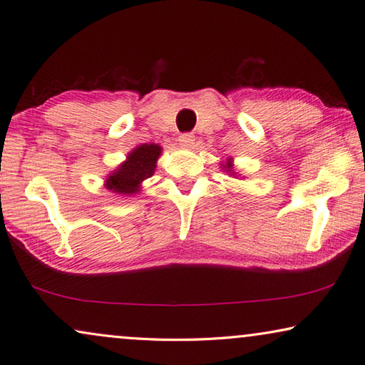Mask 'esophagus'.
I'll return each mask as SVG.
<instances>
[{
  "label": "esophagus",
  "instance_id": "obj_1",
  "mask_svg": "<svg viewBox=\"0 0 365 365\" xmlns=\"http://www.w3.org/2000/svg\"><path fill=\"white\" fill-rule=\"evenodd\" d=\"M194 141H195V136L192 133H182L180 136V144L182 148H190L192 144H194Z\"/></svg>",
  "mask_w": 365,
  "mask_h": 365
}]
</instances>
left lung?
<instances>
[{"label": "left lung", "mask_w": 365, "mask_h": 365, "mask_svg": "<svg viewBox=\"0 0 365 365\" xmlns=\"http://www.w3.org/2000/svg\"><path fill=\"white\" fill-rule=\"evenodd\" d=\"M229 167H230V163H227V165H225V168H229Z\"/></svg>", "instance_id": "8db88e82"}]
</instances>
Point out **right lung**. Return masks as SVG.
<instances>
[{
  "label": "right lung",
  "mask_w": 365,
  "mask_h": 365,
  "mask_svg": "<svg viewBox=\"0 0 365 365\" xmlns=\"http://www.w3.org/2000/svg\"><path fill=\"white\" fill-rule=\"evenodd\" d=\"M162 148L157 144H141L132 150L120 167L106 180L109 190L118 194H136L140 184L154 175L155 162L159 159Z\"/></svg>",
  "instance_id": "right-lung-1"
}]
</instances>
